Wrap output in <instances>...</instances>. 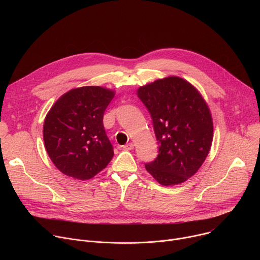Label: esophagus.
I'll return each instance as SVG.
<instances>
[{
    "label": "esophagus",
    "mask_w": 260,
    "mask_h": 260,
    "mask_svg": "<svg viewBox=\"0 0 260 260\" xmlns=\"http://www.w3.org/2000/svg\"><path fill=\"white\" fill-rule=\"evenodd\" d=\"M134 147H135V144L131 142V143H128V144L123 146V150H133Z\"/></svg>",
    "instance_id": "esophagus-1"
}]
</instances>
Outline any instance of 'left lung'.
Instances as JSON below:
<instances>
[{"label":"left lung","mask_w":260,"mask_h":260,"mask_svg":"<svg viewBox=\"0 0 260 260\" xmlns=\"http://www.w3.org/2000/svg\"><path fill=\"white\" fill-rule=\"evenodd\" d=\"M139 99L152 118L158 155L145 164L161 185H177L193 176L209 154L213 141L210 109L198 89L171 76L141 86Z\"/></svg>","instance_id":"1"}]
</instances>
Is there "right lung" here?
I'll use <instances>...</instances> for the list:
<instances>
[{"mask_svg": "<svg viewBox=\"0 0 260 260\" xmlns=\"http://www.w3.org/2000/svg\"><path fill=\"white\" fill-rule=\"evenodd\" d=\"M115 92L101 86L74 88L47 113L43 126L46 151L64 175L88 180L104 170L114 152L103 124Z\"/></svg>", "mask_w": 260, "mask_h": 260, "instance_id": "obj_1", "label": "right lung"}]
</instances>
